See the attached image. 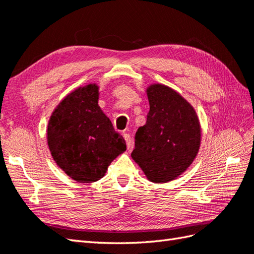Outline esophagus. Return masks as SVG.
<instances>
[{
  "label": "esophagus",
  "mask_w": 254,
  "mask_h": 254,
  "mask_svg": "<svg viewBox=\"0 0 254 254\" xmlns=\"http://www.w3.org/2000/svg\"><path fill=\"white\" fill-rule=\"evenodd\" d=\"M123 137H124V139H126V143H127V149L130 150V149L132 148V146H133V144H132V138H131V136H130V134L124 133V134H123Z\"/></svg>",
  "instance_id": "esophagus-1"
}]
</instances>
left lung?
<instances>
[{
  "mask_svg": "<svg viewBox=\"0 0 254 254\" xmlns=\"http://www.w3.org/2000/svg\"><path fill=\"white\" fill-rule=\"evenodd\" d=\"M149 112L135 134L131 156L147 179L166 183L177 179L193 163L201 145V124L194 108L168 86L146 89Z\"/></svg>",
  "mask_w": 254,
  "mask_h": 254,
  "instance_id": "1",
  "label": "left lung"
}]
</instances>
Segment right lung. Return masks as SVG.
Instances as JSON below:
<instances>
[{
    "instance_id": "1",
    "label": "right lung",
    "mask_w": 254,
    "mask_h": 254,
    "mask_svg": "<svg viewBox=\"0 0 254 254\" xmlns=\"http://www.w3.org/2000/svg\"><path fill=\"white\" fill-rule=\"evenodd\" d=\"M99 87L93 83L64 97L48 122L47 141L53 160L79 183H91L126 152L124 138L98 106Z\"/></svg>"
}]
</instances>
